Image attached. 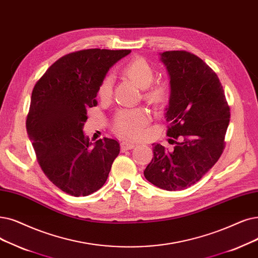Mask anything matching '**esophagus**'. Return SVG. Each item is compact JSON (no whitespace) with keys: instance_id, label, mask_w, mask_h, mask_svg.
I'll return each instance as SVG.
<instances>
[{"instance_id":"34e87169","label":"esophagus","mask_w":258,"mask_h":258,"mask_svg":"<svg viewBox=\"0 0 258 258\" xmlns=\"http://www.w3.org/2000/svg\"><path fill=\"white\" fill-rule=\"evenodd\" d=\"M120 145H121V151H122V152H125V151H127V150H132V149L135 148V144H134V143H130V142H127V141L121 142Z\"/></svg>"}]
</instances>
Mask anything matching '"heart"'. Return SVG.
<instances>
[{
	"label": "heart",
	"mask_w": 258,
	"mask_h": 258,
	"mask_svg": "<svg viewBox=\"0 0 258 258\" xmlns=\"http://www.w3.org/2000/svg\"><path fill=\"white\" fill-rule=\"evenodd\" d=\"M121 74L142 88L143 99L153 106H162L170 97V85L163 80L153 82L155 70L152 64L142 57L131 59L122 67ZM113 94V79L104 77L98 87L99 98L106 101ZM151 120V116L144 108L121 109L115 115L113 128L122 137L130 139L139 138Z\"/></svg>",
	"instance_id": "b5f03b06"
}]
</instances>
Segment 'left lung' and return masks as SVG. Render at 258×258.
<instances>
[{
    "label": "left lung",
    "instance_id": "obj_1",
    "mask_svg": "<svg viewBox=\"0 0 258 258\" xmlns=\"http://www.w3.org/2000/svg\"><path fill=\"white\" fill-rule=\"evenodd\" d=\"M171 96L165 118L173 150L153 144L154 157L144 176L166 191H180L199 181L225 150L230 106L217 75L197 55L164 51Z\"/></svg>",
    "mask_w": 258,
    "mask_h": 258
}]
</instances>
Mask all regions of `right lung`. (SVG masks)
Listing matches in <instances>:
<instances>
[{"label": "right lung", "mask_w": 258, "mask_h": 258, "mask_svg": "<svg viewBox=\"0 0 258 258\" xmlns=\"http://www.w3.org/2000/svg\"><path fill=\"white\" fill-rule=\"evenodd\" d=\"M131 50L83 49L63 55L32 89L26 130L37 160L49 180L75 197L105 183L120 152L117 140L92 143L82 131L87 108L97 105L100 82Z\"/></svg>", "instance_id": "add662e5"}]
</instances>
